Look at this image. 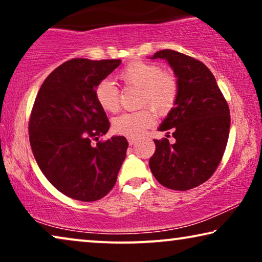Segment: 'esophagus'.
<instances>
[{
  "label": "esophagus",
  "mask_w": 262,
  "mask_h": 262,
  "mask_svg": "<svg viewBox=\"0 0 262 262\" xmlns=\"http://www.w3.org/2000/svg\"><path fill=\"white\" fill-rule=\"evenodd\" d=\"M127 142H128V144H130V145H134L135 143L137 142V139H136V138H131V137H128V138H127Z\"/></svg>",
  "instance_id": "obj_1"
}]
</instances>
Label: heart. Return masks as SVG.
<instances>
[{
  "mask_svg": "<svg viewBox=\"0 0 262 262\" xmlns=\"http://www.w3.org/2000/svg\"><path fill=\"white\" fill-rule=\"evenodd\" d=\"M118 77L128 87L139 88V106H146L136 112L123 113L114 118L112 128L118 135L131 138L138 137L155 121L152 110L164 116L177 103L179 96L177 76L169 71L161 70L160 66L155 63L135 60L123 68ZM94 95L96 102L105 112L116 113L119 110V89L112 81H100L95 87Z\"/></svg>",
  "mask_w": 262,
  "mask_h": 262,
  "instance_id": "b5f03b06",
  "label": "heart"
}]
</instances>
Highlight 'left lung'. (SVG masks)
I'll use <instances>...</instances> for the list:
<instances>
[{"mask_svg": "<svg viewBox=\"0 0 262 262\" xmlns=\"http://www.w3.org/2000/svg\"><path fill=\"white\" fill-rule=\"evenodd\" d=\"M155 58L166 59L178 77L177 103L159 128L173 131L177 142L154 139L156 150L149 167L164 187L187 191L209 180L220 166L228 143L230 112L205 64L174 50L157 51Z\"/></svg>", "mask_w": 262, "mask_h": 262, "instance_id": "1", "label": "left lung"}]
</instances>
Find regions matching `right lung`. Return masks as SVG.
Instances as JSON below:
<instances>
[{
    "instance_id": "right-lung-1",
    "label": "right lung",
    "mask_w": 262,
    "mask_h": 262,
    "mask_svg": "<svg viewBox=\"0 0 262 262\" xmlns=\"http://www.w3.org/2000/svg\"><path fill=\"white\" fill-rule=\"evenodd\" d=\"M120 59L74 58L56 68L39 89L28 135L34 159L53 187L95 202L113 188L127 150L124 136L99 141L110 121L94 91Z\"/></svg>"
}]
</instances>
